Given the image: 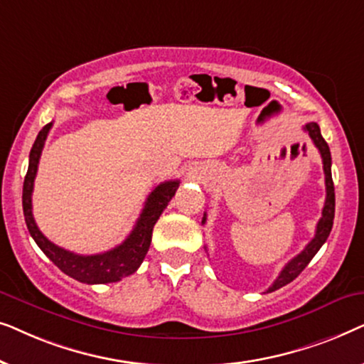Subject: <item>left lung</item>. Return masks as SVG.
Wrapping results in <instances>:
<instances>
[{
    "instance_id": "8db88e82",
    "label": "left lung",
    "mask_w": 364,
    "mask_h": 364,
    "mask_svg": "<svg viewBox=\"0 0 364 364\" xmlns=\"http://www.w3.org/2000/svg\"><path fill=\"white\" fill-rule=\"evenodd\" d=\"M305 131L308 132V136L311 137L313 144H315L318 151L321 154L323 159V171H325V186H326V200H325V207H323L321 212V218L316 225V232L315 237L311 238V242L305 247V250L301 253H298L295 258H291L290 262L283 267V270L280 272V275L277 277V280L273 282V285L268 288V293L275 291L278 288L288 285V283L295 280V278L300 275V273L305 270V267L311 262V258L316 255V252L320 250L323 243L326 242L328 235H330L331 227H333V218H335V186H333V178H331V154H330V147L325 139L321 136L320 126L316 122H308L305 124ZM207 215H203L202 223H205Z\"/></svg>"
}]
</instances>
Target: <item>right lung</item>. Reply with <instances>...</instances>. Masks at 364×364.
<instances>
[{
	"mask_svg": "<svg viewBox=\"0 0 364 364\" xmlns=\"http://www.w3.org/2000/svg\"><path fill=\"white\" fill-rule=\"evenodd\" d=\"M51 127L53 122H49L39 131L36 141L33 144L31 152H29V166L23 183V212L29 233H31L34 242L38 243V247L44 252V255L59 270L74 278V280L87 283V285H97V283L119 282L124 277L132 275L141 267L144 258H146V253L149 247H151L154 225H156L161 213L166 210V207L172 200V197L176 196V191L181 182H162L149 193L147 200L144 203L141 217L137 218L132 232L129 233V237L121 245L114 247L109 252L96 253V255H77V253L64 250V248L49 242L43 235L41 230H39L36 222H34L31 203L39 157H41L44 142H46V137L49 131H51Z\"/></svg>",
	"mask_w": 364,
	"mask_h": 364,
	"instance_id": "obj_1",
	"label": "right lung"
}]
</instances>
